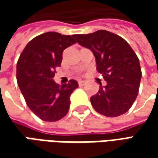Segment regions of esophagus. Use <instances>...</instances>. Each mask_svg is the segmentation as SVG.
Returning a JSON list of instances; mask_svg holds the SVG:
<instances>
[{
	"label": "esophagus",
	"mask_w": 158,
	"mask_h": 158,
	"mask_svg": "<svg viewBox=\"0 0 158 158\" xmlns=\"http://www.w3.org/2000/svg\"><path fill=\"white\" fill-rule=\"evenodd\" d=\"M79 85H84L85 84V80H79Z\"/></svg>",
	"instance_id": "1"
}]
</instances>
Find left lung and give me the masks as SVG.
Here are the masks:
<instances>
[{"label":"left lung","mask_w":158,"mask_h":158,"mask_svg":"<svg viewBox=\"0 0 158 158\" xmlns=\"http://www.w3.org/2000/svg\"><path fill=\"white\" fill-rule=\"evenodd\" d=\"M76 41L89 49L96 57V69L106 85L90 97L97 113L118 117L128 112L135 102L141 79L138 56L125 40L106 30L88 35H74Z\"/></svg>","instance_id":"left-lung-1"}]
</instances>
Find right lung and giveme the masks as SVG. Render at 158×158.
Segmentation results:
<instances>
[{"label": "right lung", "mask_w": 158, "mask_h": 158, "mask_svg": "<svg viewBox=\"0 0 158 158\" xmlns=\"http://www.w3.org/2000/svg\"><path fill=\"white\" fill-rule=\"evenodd\" d=\"M74 35L46 32L27 44L17 63V81L29 109L46 122L60 120L68 113L70 96L79 87L70 79L59 85L53 80L62 52L75 44Z\"/></svg>", "instance_id": "right-lung-1"}]
</instances>
